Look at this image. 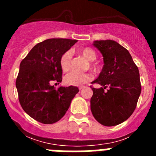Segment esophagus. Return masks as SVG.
I'll return each instance as SVG.
<instances>
[{"mask_svg":"<svg viewBox=\"0 0 156 156\" xmlns=\"http://www.w3.org/2000/svg\"><path fill=\"white\" fill-rule=\"evenodd\" d=\"M83 88H84V87H83V86H80L79 87V90H83Z\"/></svg>","mask_w":156,"mask_h":156,"instance_id":"1","label":"esophagus"}]
</instances>
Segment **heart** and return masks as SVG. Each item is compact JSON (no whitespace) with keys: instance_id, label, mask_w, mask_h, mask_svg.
I'll list each match as a JSON object with an SVG mask.
<instances>
[{"instance_id":"obj_1","label":"heart","mask_w":156,"mask_h":156,"mask_svg":"<svg viewBox=\"0 0 156 156\" xmlns=\"http://www.w3.org/2000/svg\"><path fill=\"white\" fill-rule=\"evenodd\" d=\"M78 52L83 55L87 60L90 62L94 61L97 58V54L90 48H82L78 49ZM72 54L70 51H66L62 54L59 59L60 68L63 72H68L70 68V58ZM94 68L97 69L98 66H94ZM92 79V76L89 73H77L72 72L67 74L64 78V82L68 86H81L88 83Z\"/></svg>"}]
</instances>
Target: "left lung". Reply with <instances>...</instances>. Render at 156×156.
Here are the masks:
<instances>
[{
  "label": "left lung",
  "instance_id": "8db88e82",
  "mask_svg": "<svg viewBox=\"0 0 156 156\" xmlns=\"http://www.w3.org/2000/svg\"><path fill=\"white\" fill-rule=\"evenodd\" d=\"M93 45L102 54L104 66L92 82L101 87H90V109L99 123L115 126L126 120L136 108L141 92L139 70L129 51L115 41H95Z\"/></svg>",
  "mask_w": 156,
  "mask_h": 156
}]
</instances>
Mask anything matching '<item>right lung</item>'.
<instances>
[{"instance_id": "1", "label": "right lung", "mask_w": 156, "mask_h": 156, "mask_svg": "<svg viewBox=\"0 0 156 156\" xmlns=\"http://www.w3.org/2000/svg\"><path fill=\"white\" fill-rule=\"evenodd\" d=\"M76 42L62 38L45 40L32 48L20 63L16 82L19 102L30 117L44 124L60 120L79 92L74 86L55 90L51 85L53 81L61 83L59 59Z\"/></svg>"}]
</instances>
